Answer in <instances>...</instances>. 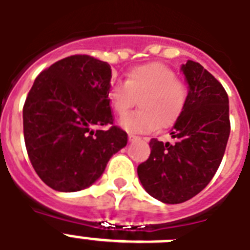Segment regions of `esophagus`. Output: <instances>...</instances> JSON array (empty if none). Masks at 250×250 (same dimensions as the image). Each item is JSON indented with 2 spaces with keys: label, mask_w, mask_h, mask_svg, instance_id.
<instances>
[{
  "label": "esophagus",
  "mask_w": 250,
  "mask_h": 250,
  "mask_svg": "<svg viewBox=\"0 0 250 250\" xmlns=\"http://www.w3.org/2000/svg\"><path fill=\"white\" fill-rule=\"evenodd\" d=\"M137 139H140V137H137V136H135V135H128V140H129V141L137 140Z\"/></svg>",
  "instance_id": "34e87169"
}]
</instances>
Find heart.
<instances>
[{
    "instance_id": "heart-1",
    "label": "heart",
    "mask_w": 250,
    "mask_h": 250,
    "mask_svg": "<svg viewBox=\"0 0 250 250\" xmlns=\"http://www.w3.org/2000/svg\"><path fill=\"white\" fill-rule=\"evenodd\" d=\"M188 93L187 84L176 78L174 70L162 63H148L131 68L125 82L110 86L107 98L118 115L127 113L139 98L140 110L125 115L119 125L127 132L146 133L160 125H174L186 109Z\"/></svg>"
}]
</instances>
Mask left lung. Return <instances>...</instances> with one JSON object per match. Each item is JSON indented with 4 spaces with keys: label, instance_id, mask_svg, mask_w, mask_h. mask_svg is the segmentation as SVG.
Masks as SVG:
<instances>
[{
    "label": "left lung",
    "instance_id": "obj_1",
    "mask_svg": "<svg viewBox=\"0 0 250 250\" xmlns=\"http://www.w3.org/2000/svg\"><path fill=\"white\" fill-rule=\"evenodd\" d=\"M189 86L186 109L172 127V143L152 139L150 156L137 175L152 197L180 204L200 193L221 165L229 141V96L223 85L201 64L182 66Z\"/></svg>",
    "mask_w": 250,
    "mask_h": 250
}]
</instances>
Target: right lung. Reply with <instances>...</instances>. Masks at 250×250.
Segmentation results:
<instances>
[{
	"mask_svg": "<svg viewBox=\"0 0 250 250\" xmlns=\"http://www.w3.org/2000/svg\"><path fill=\"white\" fill-rule=\"evenodd\" d=\"M110 80V64L85 54L58 61L35 79L23 106L24 143L36 174L53 189L92 186L127 145V133L114 125Z\"/></svg>",
	"mask_w": 250,
	"mask_h": 250,
	"instance_id": "right-lung-1",
	"label": "right lung"
}]
</instances>
